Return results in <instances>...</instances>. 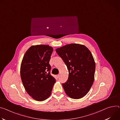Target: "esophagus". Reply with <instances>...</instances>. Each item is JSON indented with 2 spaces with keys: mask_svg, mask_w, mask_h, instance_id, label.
Wrapping results in <instances>:
<instances>
[{
  "mask_svg": "<svg viewBox=\"0 0 120 120\" xmlns=\"http://www.w3.org/2000/svg\"><path fill=\"white\" fill-rule=\"evenodd\" d=\"M59 77H60V75H57V78H59Z\"/></svg>",
  "mask_w": 120,
  "mask_h": 120,
  "instance_id": "1",
  "label": "esophagus"
}]
</instances>
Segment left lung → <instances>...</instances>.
<instances>
[{"mask_svg": "<svg viewBox=\"0 0 120 120\" xmlns=\"http://www.w3.org/2000/svg\"><path fill=\"white\" fill-rule=\"evenodd\" d=\"M56 52L68 70V78L62 85L70 98L79 99L90 90L94 80L95 63L85 45L71 43L57 48Z\"/></svg>", "mask_w": 120, "mask_h": 120, "instance_id": "1", "label": "left lung"}]
</instances>
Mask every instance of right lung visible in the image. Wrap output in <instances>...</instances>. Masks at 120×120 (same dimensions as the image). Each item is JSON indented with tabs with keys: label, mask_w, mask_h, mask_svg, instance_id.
<instances>
[{
	"label": "right lung",
	"mask_w": 120,
	"mask_h": 120,
	"mask_svg": "<svg viewBox=\"0 0 120 120\" xmlns=\"http://www.w3.org/2000/svg\"><path fill=\"white\" fill-rule=\"evenodd\" d=\"M52 51L48 45L31 46L21 62L20 72L23 86L28 94L37 101L49 97L56 82L50 74L49 61Z\"/></svg>",
	"instance_id": "obj_1"
}]
</instances>
